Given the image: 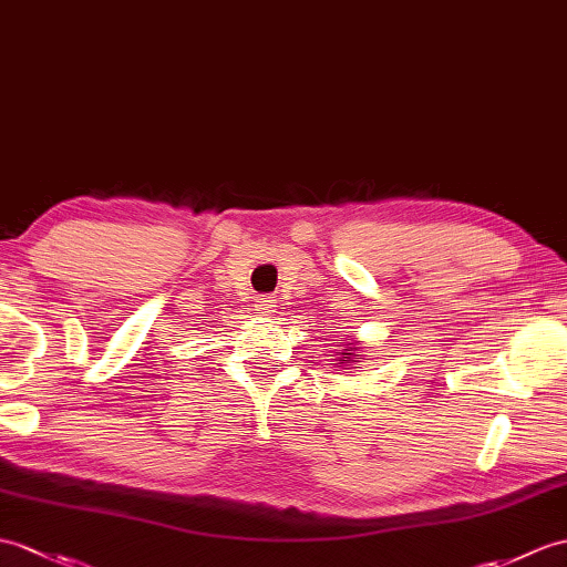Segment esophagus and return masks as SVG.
Listing matches in <instances>:
<instances>
[{"label": "esophagus", "instance_id": "obj_1", "mask_svg": "<svg viewBox=\"0 0 567 567\" xmlns=\"http://www.w3.org/2000/svg\"><path fill=\"white\" fill-rule=\"evenodd\" d=\"M275 299L272 297H258L256 299V313L262 316V319H270V316L275 313Z\"/></svg>", "mask_w": 567, "mask_h": 567}]
</instances>
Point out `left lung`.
Listing matches in <instances>:
<instances>
[{"instance_id": "left-lung-1", "label": "left lung", "mask_w": 567, "mask_h": 567, "mask_svg": "<svg viewBox=\"0 0 567 567\" xmlns=\"http://www.w3.org/2000/svg\"><path fill=\"white\" fill-rule=\"evenodd\" d=\"M348 340H350V338H348ZM358 346H362L360 340H350L348 348H346L343 352H340V358L336 360L340 370H352L350 364H354V362H360V360H362V354H358V350H360ZM340 370H338V372H340Z\"/></svg>"}]
</instances>
